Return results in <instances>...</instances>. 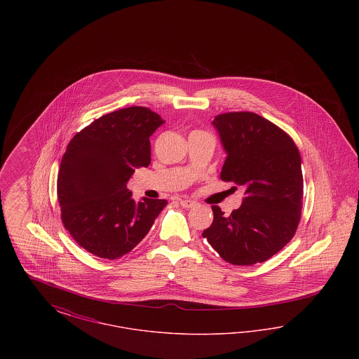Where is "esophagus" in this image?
<instances>
[{"mask_svg":"<svg viewBox=\"0 0 359 359\" xmlns=\"http://www.w3.org/2000/svg\"><path fill=\"white\" fill-rule=\"evenodd\" d=\"M180 205L184 207V208H192V207L196 205V202L189 201V199H183V201H180Z\"/></svg>","mask_w":359,"mask_h":359,"instance_id":"34e87169","label":"esophagus"}]
</instances>
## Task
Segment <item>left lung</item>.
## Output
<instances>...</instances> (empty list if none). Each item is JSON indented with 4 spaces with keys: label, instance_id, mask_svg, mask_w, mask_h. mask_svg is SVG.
<instances>
[{
    "label": "left lung",
    "instance_id": "8db88e82",
    "mask_svg": "<svg viewBox=\"0 0 359 359\" xmlns=\"http://www.w3.org/2000/svg\"><path fill=\"white\" fill-rule=\"evenodd\" d=\"M212 125L227 154L221 179L243 188L245 198L229 217L212 205L214 221L202 236L233 265L264 262L293 238L300 222V152L288 133L256 113H223Z\"/></svg>",
    "mask_w": 359,
    "mask_h": 359
}]
</instances>
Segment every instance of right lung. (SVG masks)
<instances>
[{
  "mask_svg": "<svg viewBox=\"0 0 359 359\" xmlns=\"http://www.w3.org/2000/svg\"><path fill=\"white\" fill-rule=\"evenodd\" d=\"M148 107L104 114L71 138L57 175L62 222L75 242L100 258L128 255L151 230L167 205L142 198L136 203L126 183L151 164V141L163 125Z\"/></svg>",
  "mask_w": 359,
  "mask_h": 359,
  "instance_id": "add662e5",
  "label": "right lung"
}]
</instances>
